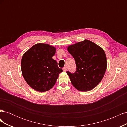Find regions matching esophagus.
<instances>
[{"label": "esophagus", "mask_w": 127, "mask_h": 127, "mask_svg": "<svg viewBox=\"0 0 127 127\" xmlns=\"http://www.w3.org/2000/svg\"><path fill=\"white\" fill-rule=\"evenodd\" d=\"M63 71H64L66 72V71H67V67H64V68H63Z\"/></svg>", "instance_id": "1"}]
</instances>
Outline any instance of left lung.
Instances as JSON below:
<instances>
[{
    "instance_id": "obj_1",
    "label": "left lung",
    "mask_w": 127,
    "mask_h": 127,
    "mask_svg": "<svg viewBox=\"0 0 127 127\" xmlns=\"http://www.w3.org/2000/svg\"><path fill=\"white\" fill-rule=\"evenodd\" d=\"M68 52L74 58L76 71H67L77 90L88 91L101 82L106 70V57L104 50L87 40L68 46Z\"/></svg>"
}]
</instances>
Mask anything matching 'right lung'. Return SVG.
<instances>
[{"label": "right lung", "instance_id": "right-lung-1", "mask_svg": "<svg viewBox=\"0 0 127 127\" xmlns=\"http://www.w3.org/2000/svg\"><path fill=\"white\" fill-rule=\"evenodd\" d=\"M56 48L48 44L37 43L24 53L21 60L23 76L28 85L40 92L49 91L55 85L63 71L52 59Z\"/></svg>", "mask_w": 127, "mask_h": 127}]
</instances>
